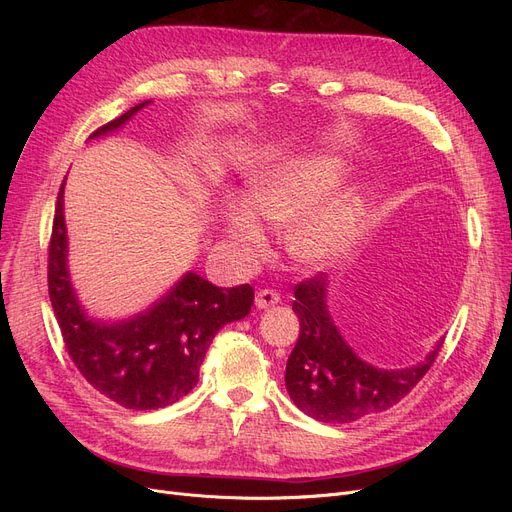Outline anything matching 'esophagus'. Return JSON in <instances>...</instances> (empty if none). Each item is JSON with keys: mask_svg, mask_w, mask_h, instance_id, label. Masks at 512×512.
<instances>
[{"mask_svg": "<svg viewBox=\"0 0 512 512\" xmlns=\"http://www.w3.org/2000/svg\"><path fill=\"white\" fill-rule=\"evenodd\" d=\"M280 303V294L276 292V290H272V288H261V290H257V294H255V305L259 307V309H270V307H274V305H278Z\"/></svg>", "mask_w": 512, "mask_h": 512, "instance_id": "esophagus-1", "label": "esophagus"}]
</instances>
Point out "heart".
I'll return each instance as SVG.
<instances>
[{
    "mask_svg": "<svg viewBox=\"0 0 512 512\" xmlns=\"http://www.w3.org/2000/svg\"><path fill=\"white\" fill-rule=\"evenodd\" d=\"M340 176L336 159L315 157L288 161L257 178L248 205L232 199L224 211V230L230 245L242 255L259 253L267 232L259 215L288 224V249L303 263L328 265L355 240L363 222V203L355 195H334L314 207Z\"/></svg>",
    "mask_w": 512,
    "mask_h": 512,
    "instance_id": "1",
    "label": "heart"
}]
</instances>
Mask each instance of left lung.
Returning <instances> with one entry per match:
<instances>
[{
	"label": "left lung",
	"instance_id": "obj_1",
	"mask_svg": "<svg viewBox=\"0 0 512 512\" xmlns=\"http://www.w3.org/2000/svg\"><path fill=\"white\" fill-rule=\"evenodd\" d=\"M324 274L294 286L292 311L299 340L286 363V390L303 413L324 423H351L382 413L405 398L434 365L442 342L421 363L378 369L361 361L344 342L328 311Z\"/></svg>",
	"mask_w": 512,
	"mask_h": 512
}]
</instances>
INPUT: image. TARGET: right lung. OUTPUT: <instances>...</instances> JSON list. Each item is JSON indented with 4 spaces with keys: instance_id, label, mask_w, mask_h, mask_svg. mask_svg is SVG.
I'll return each instance as SVG.
<instances>
[{
    "instance_id": "obj_1",
    "label": "right lung",
    "mask_w": 512,
    "mask_h": 512,
    "mask_svg": "<svg viewBox=\"0 0 512 512\" xmlns=\"http://www.w3.org/2000/svg\"><path fill=\"white\" fill-rule=\"evenodd\" d=\"M149 101L130 107L93 132V139L120 128ZM64 184L60 186L49 240L47 286L66 351L83 378L118 405L134 411L168 407L191 392L207 348L230 321L249 315V284L218 288L188 272L151 309L137 317L101 324L80 307L68 276Z\"/></svg>"
}]
</instances>
